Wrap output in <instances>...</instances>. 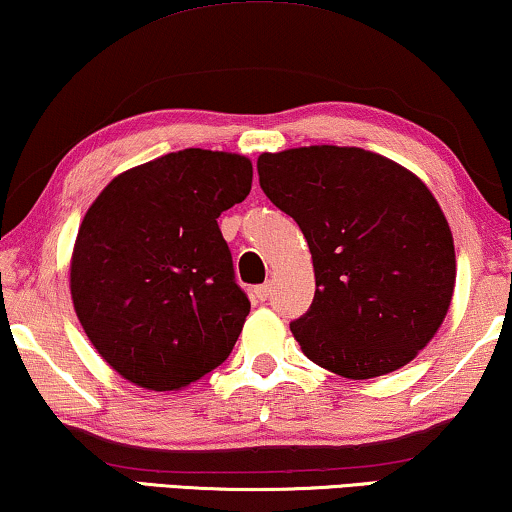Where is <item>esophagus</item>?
I'll use <instances>...</instances> for the list:
<instances>
[{"label": "esophagus", "instance_id": "esophagus-1", "mask_svg": "<svg viewBox=\"0 0 512 512\" xmlns=\"http://www.w3.org/2000/svg\"><path fill=\"white\" fill-rule=\"evenodd\" d=\"M254 296H256L258 300H261V303H265V300H268V298L272 296V284L265 282V284H261V286H256Z\"/></svg>", "mask_w": 512, "mask_h": 512}]
</instances>
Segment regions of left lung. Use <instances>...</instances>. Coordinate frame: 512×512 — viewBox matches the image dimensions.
<instances>
[{"instance_id": "8db88e82", "label": "left lung", "mask_w": 512, "mask_h": 512, "mask_svg": "<svg viewBox=\"0 0 512 512\" xmlns=\"http://www.w3.org/2000/svg\"><path fill=\"white\" fill-rule=\"evenodd\" d=\"M256 167L312 254L317 291L291 321L307 359L349 380L415 359L443 324L457 277L450 226L424 181L356 146L261 153Z\"/></svg>"}]
</instances>
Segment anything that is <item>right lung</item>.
Segmentation results:
<instances>
[{"label":"right lung","instance_id":"add662e5","mask_svg":"<svg viewBox=\"0 0 512 512\" xmlns=\"http://www.w3.org/2000/svg\"><path fill=\"white\" fill-rule=\"evenodd\" d=\"M251 160L184 149L118 174L83 216L69 286L88 340L118 375L177 391L233 352L251 303L221 212L251 191Z\"/></svg>","mask_w":512,"mask_h":512}]
</instances>
